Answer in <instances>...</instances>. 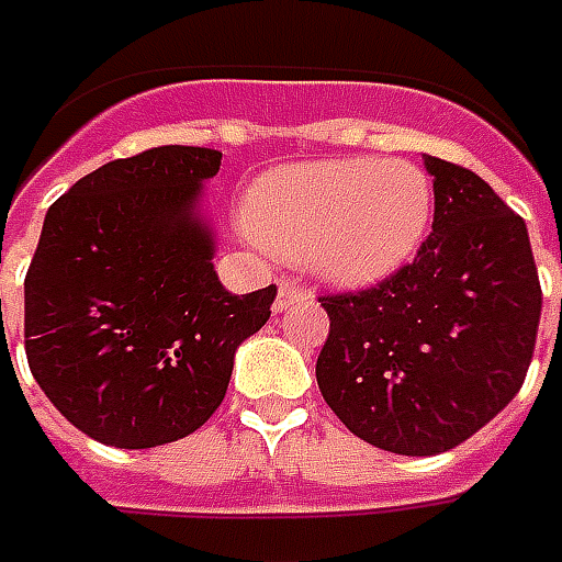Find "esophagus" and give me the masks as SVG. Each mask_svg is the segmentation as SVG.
<instances>
[{
  "mask_svg": "<svg viewBox=\"0 0 562 562\" xmlns=\"http://www.w3.org/2000/svg\"><path fill=\"white\" fill-rule=\"evenodd\" d=\"M308 300V293L296 284H290V281H281V288H278V300H274V312H288L293 308L296 302Z\"/></svg>",
  "mask_w": 562,
  "mask_h": 562,
  "instance_id": "esophagus-1",
  "label": "esophagus"
}]
</instances>
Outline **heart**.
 Returning <instances> with one entry per match:
<instances>
[{"label": "heart", "mask_w": 562, "mask_h": 562, "mask_svg": "<svg viewBox=\"0 0 562 562\" xmlns=\"http://www.w3.org/2000/svg\"><path fill=\"white\" fill-rule=\"evenodd\" d=\"M432 181L408 160L288 166L250 190L257 241L333 284H372L412 260L432 224Z\"/></svg>", "instance_id": "heart-1"}]
</instances>
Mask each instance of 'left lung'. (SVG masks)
<instances>
[{"instance_id": "1", "label": "left lung", "mask_w": 562, "mask_h": 562, "mask_svg": "<svg viewBox=\"0 0 562 562\" xmlns=\"http://www.w3.org/2000/svg\"><path fill=\"white\" fill-rule=\"evenodd\" d=\"M432 233L375 288L324 293L329 336L317 387L369 445L451 451L503 412L527 378L542 288L524 217L472 169L427 157Z\"/></svg>"}]
</instances>
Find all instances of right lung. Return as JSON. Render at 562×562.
<instances>
[{
	"instance_id": "obj_1",
	"label": "right lung",
	"mask_w": 562,
	"mask_h": 562,
	"mask_svg": "<svg viewBox=\"0 0 562 562\" xmlns=\"http://www.w3.org/2000/svg\"><path fill=\"white\" fill-rule=\"evenodd\" d=\"M221 150L162 145L83 175L47 209L23 281L33 378L71 427L111 448L190 436L224 402L233 357L278 288L236 296L196 214Z\"/></svg>"
}]
</instances>
